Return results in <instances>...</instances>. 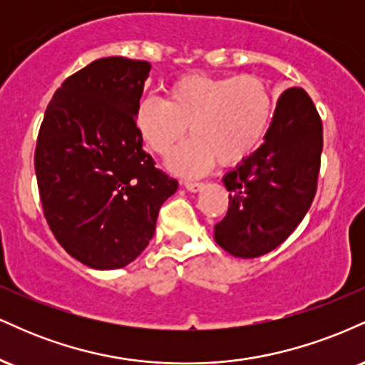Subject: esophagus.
<instances>
[{"mask_svg": "<svg viewBox=\"0 0 365 365\" xmlns=\"http://www.w3.org/2000/svg\"><path fill=\"white\" fill-rule=\"evenodd\" d=\"M183 185H185L188 192H199V190H202V188H204L202 182H185Z\"/></svg>", "mask_w": 365, "mask_h": 365, "instance_id": "esophagus-1", "label": "esophagus"}]
</instances>
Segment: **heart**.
I'll use <instances>...</instances> for the list:
<instances>
[{"instance_id":"heart-1","label":"heart","mask_w":365,"mask_h":365,"mask_svg":"<svg viewBox=\"0 0 365 365\" xmlns=\"http://www.w3.org/2000/svg\"><path fill=\"white\" fill-rule=\"evenodd\" d=\"M273 116V96L254 75L188 73L170 83L166 101L148 96L137 104L135 127L144 144L168 158L187 133L192 139L170 159L180 175H200L217 161L232 166L259 148Z\"/></svg>"}]
</instances>
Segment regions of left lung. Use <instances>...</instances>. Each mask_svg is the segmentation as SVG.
I'll use <instances>...</instances> for the list:
<instances>
[{"label":"left lung","mask_w":365,"mask_h":365,"mask_svg":"<svg viewBox=\"0 0 365 365\" xmlns=\"http://www.w3.org/2000/svg\"><path fill=\"white\" fill-rule=\"evenodd\" d=\"M322 123L307 92L279 96L264 142L223 177L228 212L215 226L216 244L252 259L283 244L304 220L317 188Z\"/></svg>","instance_id":"obj_1"}]
</instances>
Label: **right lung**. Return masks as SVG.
Instances as JSON below:
<instances>
[{"mask_svg":"<svg viewBox=\"0 0 365 365\" xmlns=\"http://www.w3.org/2000/svg\"><path fill=\"white\" fill-rule=\"evenodd\" d=\"M150 65L111 56L66 78L44 113L36 177L54 238L92 269H120L154 235L178 182L142 148L135 110Z\"/></svg>","mask_w":365,"mask_h":365,"instance_id":"add662e5","label":"right lung"}]
</instances>
